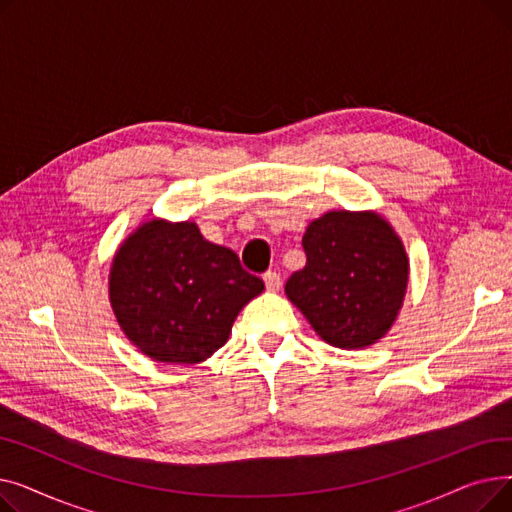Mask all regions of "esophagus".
I'll list each match as a JSON object with an SVG mask.
<instances>
[{
	"instance_id": "obj_1",
	"label": "esophagus",
	"mask_w": 512,
	"mask_h": 512,
	"mask_svg": "<svg viewBox=\"0 0 512 512\" xmlns=\"http://www.w3.org/2000/svg\"><path fill=\"white\" fill-rule=\"evenodd\" d=\"M263 282H265V288L270 290V292H278L282 288V278L276 272H265L263 274Z\"/></svg>"
}]
</instances>
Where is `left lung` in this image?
Wrapping results in <instances>:
<instances>
[{
	"label": "left lung",
	"instance_id": "obj_1",
	"mask_svg": "<svg viewBox=\"0 0 512 512\" xmlns=\"http://www.w3.org/2000/svg\"><path fill=\"white\" fill-rule=\"evenodd\" d=\"M307 263L286 282V297L336 348H365L386 336L405 301L409 259L375 211H328L307 226Z\"/></svg>",
	"mask_w": 512,
	"mask_h": 512
}]
</instances>
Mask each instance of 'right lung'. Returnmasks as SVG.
<instances>
[{"label": "right lung", "instance_id": "obj_1", "mask_svg": "<svg viewBox=\"0 0 512 512\" xmlns=\"http://www.w3.org/2000/svg\"><path fill=\"white\" fill-rule=\"evenodd\" d=\"M263 288L234 251L205 240L195 222H145L122 242L110 270V303L122 332L159 363L211 357Z\"/></svg>", "mask_w": 512, "mask_h": 512}]
</instances>
